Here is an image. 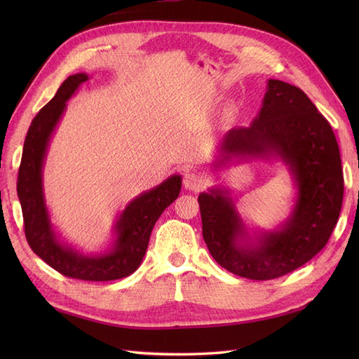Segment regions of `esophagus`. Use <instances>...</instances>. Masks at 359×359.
Returning a JSON list of instances; mask_svg holds the SVG:
<instances>
[{"instance_id":"34e87169","label":"esophagus","mask_w":359,"mask_h":359,"mask_svg":"<svg viewBox=\"0 0 359 359\" xmlns=\"http://www.w3.org/2000/svg\"><path fill=\"white\" fill-rule=\"evenodd\" d=\"M182 184H184V187H186L187 190L199 191L203 187V180H202V177L199 175V173L193 172V170H187L186 173H184V177H182Z\"/></svg>"}]
</instances>
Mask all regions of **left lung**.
Here are the masks:
<instances>
[{"instance_id":"left-lung-1","label":"left lung","mask_w":359,"mask_h":359,"mask_svg":"<svg viewBox=\"0 0 359 359\" xmlns=\"http://www.w3.org/2000/svg\"><path fill=\"white\" fill-rule=\"evenodd\" d=\"M235 158H278L295 182V205L278 229H252V235L229 189L203 191L198 202L206 247L217 264L240 277L292 273L327 245L341 211L343 169L332 128L298 86L269 79L257 116L222 137L212 166Z\"/></svg>"}]
</instances>
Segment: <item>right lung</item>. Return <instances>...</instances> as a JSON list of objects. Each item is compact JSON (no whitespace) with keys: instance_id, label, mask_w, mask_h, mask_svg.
Returning a JSON list of instances; mask_svg holds the SVG:
<instances>
[{"instance_id":"add662e5","label":"right lung","mask_w":359,"mask_h":359,"mask_svg":"<svg viewBox=\"0 0 359 359\" xmlns=\"http://www.w3.org/2000/svg\"><path fill=\"white\" fill-rule=\"evenodd\" d=\"M88 78L86 73L69 76L55 97L32 119L20 160L18 196L22 206L25 236L32 252L66 277L86 281H111L133 274L139 268L156 222L178 198L181 177L172 175L160 186L140 193L130 202L114 224L115 238L106 252L83 255L60 241L50 223L43 193V165L50 137L66 111V102Z\"/></svg>"}]
</instances>
